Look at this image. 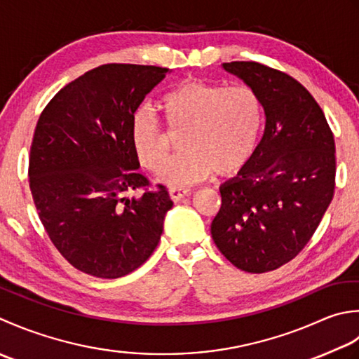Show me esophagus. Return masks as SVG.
Wrapping results in <instances>:
<instances>
[{"label":"esophagus","instance_id":"34e87169","mask_svg":"<svg viewBox=\"0 0 359 359\" xmlns=\"http://www.w3.org/2000/svg\"><path fill=\"white\" fill-rule=\"evenodd\" d=\"M190 192L189 189H181V187H170L169 189V195H170V198L177 203V201H180L182 196L184 195H187Z\"/></svg>","mask_w":359,"mask_h":359}]
</instances>
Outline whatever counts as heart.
<instances>
[{
    "instance_id": "1",
    "label": "heart",
    "mask_w": 359,
    "mask_h": 359,
    "mask_svg": "<svg viewBox=\"0 0 359 359\" xmlns=\"http://www.w3.org/2000/svg\"><path fill=\"white\" fill-rule=\"evenodd\" d=\"M161 108L175 131H181L182 151L164 165L167 141L156 113L147 105L135 108L130 118V137L136 156L149 170H161L169 184H190L214 172L226 177L243 167L257 147L262 130V104L246 85L222 86L187 79L173 85Z\"/></svg>"
}]
</instances>
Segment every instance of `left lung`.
<instances>
[{"mask_svg":"<svg viewBox=\"0 0 359 359\" xmlns=\"http://www.w3.org/2000/svg\"><path fill=\"white\" fill-rule=\"evenodd\" d=\"M257 93L266 122L252 161L220 187L210 226L220 252L246 273H266L309 243L334 192V139L306 88L257 62L223 63Z\"/></svg>","mask_w":359,"mask_h":359,"instance_id":"obj_1","label":"left lung"}]
</instances>
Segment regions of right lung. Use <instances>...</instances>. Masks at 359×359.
Here are the masks:
<instances>
[{"mask_svg":"<svg viewBox=\"0 0 359 359\" xmlns=\"http://www.w3.org/2000/svg\"><path fill=\"white\" fill-rule=\"evenodd\" d=\"M169 69L109 63L50 99L36 122L29 186L48 236L79 271L118 279L155 251L173 203L147 189L130 118ZM143 192L133 197V189Z\"/></svg>","mask_w":359,"mask_h":359,"instance_id":"add662e5","label":"right lung"}]
</instances>
